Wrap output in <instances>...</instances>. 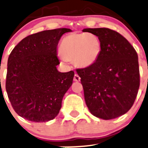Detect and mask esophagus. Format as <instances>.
<instances>
[{
    "label": "esophagus",
    "instance_id": "1",
    "mask_svg": "<svg viewBox=\"0 0 148 148\" xmlns=\"http://www.w3.org/2000/svg\"><path fill=\"white\" fill-rule=\"evenodd\" d=\"M73 80H74V81H76V82L80 81V76H79L77 74H75L74 77H73Z\"/></svg>",
    "mask_w": 148,
    "mask_h": 148
}]
</instances>
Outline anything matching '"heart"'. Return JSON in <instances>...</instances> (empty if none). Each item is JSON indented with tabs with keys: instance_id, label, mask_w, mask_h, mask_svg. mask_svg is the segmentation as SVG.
<instances>
[{
	"instance_id": "heart-1",
	"label": "heart",
	"mask_w": 148,
	"mask_h": 148,
	"mask_svg": "<svg viewBox=\"0 0 148 148\" xmlns=\"http://www.w3.org/2000/svg\"><path fill=\"white\" fill-rule=\"evenodd\" d=\"M101 42L92 33H73L62 40L59 51L64 61L73 60L75 65L87 68L93 65L101 53Z\"/></svg>"
}]
</instances>
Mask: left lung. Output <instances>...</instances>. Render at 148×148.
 Listing matches in <instances>:
<instances>
[{"instance_id": "8db88e82", "label": "left lung", "mask_w": 148, "mask_h": 148, "mask_svg": "<svg viewBox=\"0 0 148 148\" xmlns=\"http://www.w3.org/2000/svg\"><path fill=\"white\" fill-rule=\"evenodd\" d=\"M98 37L101 53L93 65L76 69L85 103L97 118L110 120L132 108L140 87L138 56L119 33L109 28H86Z\"/></svg>"}]
</instances>
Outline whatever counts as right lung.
Segmentation results:
<instances>
[{
	"label": "right lung",
	"mask_w": 148,
	"mask_h": 148,
	"mask_svg": "<svg viewBox=\"0 0 148 148\" xmlns=\"http://www.w3.org/2000/svg\"><path fill=\"white\" fill-rule=\"evenodd\" d=\"M69 28L30 35L13 48L8 60L5 89L11 106L22 118L48 122L59 113L63 97L72 85L74 71L60 73L57 46Z\"/></svg>",
	"instance_id": "add662e5"
}]
</instances>
